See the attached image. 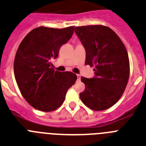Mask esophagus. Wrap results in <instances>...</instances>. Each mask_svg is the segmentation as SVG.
<instances>
[{"label": "esophagus", "instance_id": "obj_1", "mask_svg": "<svg viewBox=\"0 0 146 146\" xmlns=\"http://www.w3.org/2000/svg\"><path fill=\"white\" fill-rule=\"evenodd\" d=\"M77 77H78V80H80V74H77Z\"/></svg>", "mask_w": 146, "mask_h": 146}]
</instances>
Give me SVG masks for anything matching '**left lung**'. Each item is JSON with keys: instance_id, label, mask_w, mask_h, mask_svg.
Here are the masks:
<instances>
[{"instance_id": "1", "label": "left lung", "mask_w": 146, "mask_h": 146, "mask_svg": "<svg viewBox=\"0 0 146 146\" xmlns=\"http://www.w3.org/2000/svg\"><path fill=\"white\" fill-rule=\"evenodd\" d=\"M74 32L86 49V65L94 66L95 72L91 79L81 77L85 90L80 98L92 110L109 109L121 98L129 81L126 48L117 35L105 26L77 27Z\"/></svg>"}]
</instances>
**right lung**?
I'll return each mask as SVG.
<instances>
[{
    "label": "right lung",
    "instance_id": "add662e5",
    "mask_svg": "<svg viewBox=\"0 0 146 146\" xmlns=\"http://www.w3.org/2000/svg\"><path fill=\"white\" fill-rule=\"evenodd\" d=\"M74 29V27H37L27 35L17 48L14 62L17 86L25 100L37 110L48 112L58 109L77 80L75 74L54 71L51 63Z\"/></svg>",
    "mask_w": 146,
    "mask_h": 146
}]
</instances>
